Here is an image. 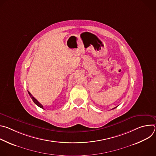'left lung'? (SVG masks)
I'll return each mask as SVG.
<instances>
[{
	"label": "left lung",
	"instance_id": "left-lung-1",
	"mask_svg": "<svg viewBox=\"0 0 156 156\" xmlns=\"http://www.w3.org/2000/svg\"><path fill=\"white\" fill-rule=\"evenodd\" d=\"M117 107H114V108H113L112 109H114V108H117Z\"/></svg>",
	"mask_w": 156,
	"mask_h": 156
}]
</instances>
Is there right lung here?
<instances>
[{
	"instance_id": "obj_1",
	"label": "right lung",
	"mask_w": 156,
	"mask_h": 156,
	"mask_svg": "<svg viewBox=\"0 0 156 156\" xmlns=\"http://www.w3.org/2000/svg\"><path fill=\"white\" fill-rule=\"evenodd\" d=\"M28 94H29V95H30V96L31 97V98L32 99V100H33V101L38 106V107H41V108H43L44 109V108H43V106H42V104H41L32 95H31V94L29 92V91H28Z\"/></svg>"
}]
</instances>
